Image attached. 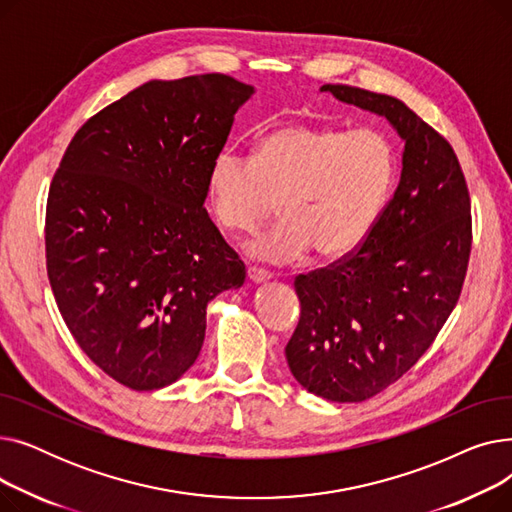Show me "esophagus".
Masks as SVG:
<instances>
[{
	"label": "esophagus",
	"instance_id": "34e87169",
	"mask_svg": "<svg viewBox=\"0 0 512 512\" xmlns=\"http://www.w3.org/2000/svg\"><path fill=\"white\" fill-rule=\"evenodd\" d=\"M247 276H249V280H251V282H255V284H263V282H267V280L272 278V276L267 274L265 270H259V267H249V270H247Z\"/></svg>",
	"mask_w": 512,
	"mask_h": 512
}]
</instances>
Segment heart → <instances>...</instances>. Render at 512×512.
I'll list each match as a JSON object with an SVG mask.
<instances>
[{"label": "heart", "mask_w": 512, "mask_h": 512, "mask_svg": "<svg viewBox=\"0 0 512 512\" xmlns=\"http://www.w3.org/2000/svg\"><path fill=\"white\" fill-rule=\"evenodd\" d=\"M394 141L380 128L292 124L259 141L255 157L222 151L207 174L211 211L230 232L253 230L276 201L282 222L251 238V257L270 263L324 261L357 251L392 195Z\"/></svg>", "instance_id": "1"}]
</instances>
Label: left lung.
<instances>
[{
	"mask_svg": "<svg viewBox=\"0 0 512 512\" xmlns=\"http://www.w3.org/2000/svg\"><path fill=\"white\" fill-rule=\"evenodd\" d=\"M338 101L384 116L405 141L394 197L363 245L301 274V319L286 344L305 390L361 402L394 384L456 307L471 253V201L450 143L396 97L324 85Z\"/></svg>",
	"mask_w": 512,
	"mask_h": 512,
	"instance_id": "8db88e82",
	"label": "left lung"
}]
</instances>
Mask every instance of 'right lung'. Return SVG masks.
<instances>
[{
    "label": "right lung",
    "mask_w": 512,
    "mask_h": 512,
    "mask_svg": "<svg viewBox=\"0 0 512 512\" xmlns=\"http://www.w3.org/2000/svg\"><path fill=\"white\" fill-rule=\"evenodd\" d=\"M253 93L226 74L149 80L80 126L51 180L53 297L85 355L126 388L182 378L201 353L207 303L245 282L203 203L211 161Z\"/></svg>",
    "instance_id": "add662e5"
}]
</instances>
